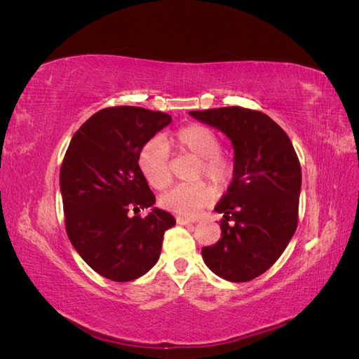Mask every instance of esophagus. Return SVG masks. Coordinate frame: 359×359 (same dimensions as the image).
Listing matches in <instances>:
<instances>
[{
	"label": "esophagus",
	"instance_id": "obj_1",
	"mask_svg": "<svg viewBox=\"0 0 359 359\" xmlns=\"http://www.w3.org/2000/svg\"><path fill=\"white\" fill-rule=\"evenodd\" d=\"M178 223L180 224H191V223H196V220H191V219H187V217H178Z\"/></svg>",
	"mask_w": 359,
	"mask_h": 359
}]
</instances>
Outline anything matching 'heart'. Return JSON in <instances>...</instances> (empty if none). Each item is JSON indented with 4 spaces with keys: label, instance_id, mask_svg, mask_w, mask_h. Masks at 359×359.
Returning <instances> with one entry per match:
<instances>
[{
    "label": "heart",
    "instance_id": "1",
    "mask_svg": "<svg viewBox=\"0 0 359 359\" xmlns=\"http://www.w3.org/2000/svg\"><path fill=\"white\" fill-rule=\"evenodd\" d=\"M170 145L181 153H189L198 158L191 177L199 180L206 177L215 187L224 189L233 177V161L222 153V139L219 133L208 126L190 124L180 128L170 137ZM169 147L161 139H151L139 153V168L151 187L165 190L172 182L169 163ZM215 198V190L205 181L180 184L161 196L160 202L165 208L181 214L194 215L205 205Z\"/></svg>",
    "mask_w": 359,
    "mask_h": 359
}]
</instances>
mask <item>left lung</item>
<instances>
[{
  "label": "left lung",
  "instance_id": "left-lung-1",
  "mask_svg": "<svg viewBox=\"0 0 359 359\" xmlns=\"http://www.w3.org/2000/svg\"><path fill=\"white\" fill-rule=\"evenodd\" d=\"M190 115L219 128L235 151L232 182L214 208L223 214L222 238L202 248L203 262L227 281H250L276 264L297 231L298 156L285 130L264 112L231 106Z\"/></svg>",
  "mask_w": 359,
  "mask_h": 359
}]
</instances>
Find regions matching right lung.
Returning <instances> with one entry per match:
<instances>
[{
    "instance_id": "right-lung-1",
    "label": "right lung",
    "mask_w": 359,
    "mask_h": 359,
    "mask_svg": "<svg viewBox=\"0 0 359 359\" xmlns=\"http://www.w3.org/2000/svg\"><path fill=\"white\" fill-rule=\"evenodd\" d=\"M170 121L145 107H106L81 126L64 156L60 187L69 240L97 274L112 281L147 274L160 257L163 235L177 223L158 208L137 214L156 202L139 153Z\"/></svg>"
}]
</instances>
